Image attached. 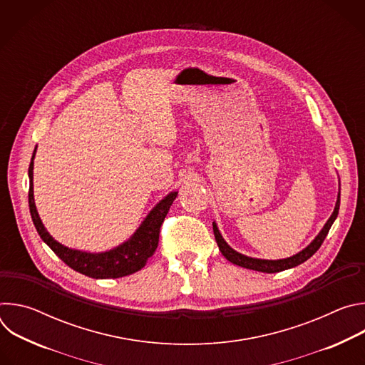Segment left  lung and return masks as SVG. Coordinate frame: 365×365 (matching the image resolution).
I'll return each mask as SVG.
<instances>
[{"mask_svg": "<svg viewBox=\"0 0 365 365\" xmlns=\"http://www.w3.org/2000/svg\"><path fill=\"white\" fill-rule=\"evenodd\" d=\"M339 202H341V183H339V192H338V199H336V203H335V210H334L332 215L329 217V220L327 221V224L324 225V228L321 230V232L317 235V238L312 241L304 250H302L300 252H297V254H294L292 257H287V258H282V259H262V258H252V257H247L244 254H240L238 251L232 250L227 244V241L222 238L217 224L212 222L215 240H217V244H218L220 251L222 252V255L228 259V262H231L232 264H237L240 267H245V269H250V270H255V272L279 273V272H283V270H287V269H292V267H296V266L304 263L307 258H310L312 255H314L319 250V247L322 245L324 240L327 238V235H328L334 221L338 217Z\"/></svg>", "mask_w": 365, "mask_h": 365, "instance_id": "left-lung-1", "label": "left lung"}]
</instances>
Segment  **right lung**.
I'll return each mask as SVG.
<instances>
[{"instance_id":"1","label":"right lung","mask_w":365,"mask_h":365,"mask_svg":"<svg viewBox=\"0 0 365 365\" xmlns=\"http://www.w3.org/2000/svg\"><path fill=\"white\" fill-rule=\"evenodd\" d=\"M36 148L33 151V158L29 168V206L33 224L40 235V238L51 248L65 264H68L75 272L85 274L92 279H118L128 274H133L141 270L147 259L154 254L155 248L159 245V234L160 227L170 210L173 200L178 196V192H170L166 197H163L155 205L145 220L141 222L138 230L121 245L103 252H88L81 250L69 248L61 242H58L51 237L36 210L34 195H33V160H34Z\"/></svg>"}]
</instances>
